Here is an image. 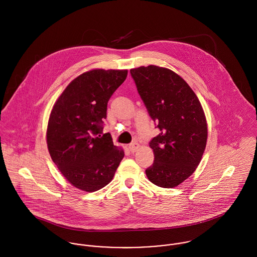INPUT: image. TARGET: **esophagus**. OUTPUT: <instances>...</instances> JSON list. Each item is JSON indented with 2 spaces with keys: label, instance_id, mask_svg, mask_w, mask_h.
Here are the masks:
<instances>
[{
  "label": "esophagus",
  "instance_id": "34e87169",
  "mask_svg": "<svg viewBox=\"0 0 257 257\" xmlns=\"http://www.w3.org/2000/svg\"><path fill=\"white\" fill-rule=\"evenodd\" d=\"M139 147H140V145H139L138 143H133V144H131V145L128 146V149H130V151H132V152H136V151L139 149Z\"/></svg>",
  "mask_w": 257,
  "mask_h": 257
}]
</instances>
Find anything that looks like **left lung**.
Listing matches in <instances>:
<instances>
[{
	"mask_svg": "<svg viewBox=\"0 0 257 257\" xmlns=\"http://www.w3.org/2000/svg\"><path fill=\"white\" fill-rule=\"evenodd\" d=\"M147 111L160 130L149 147L154 162L147 178L162 188H173L193 174L199 165L208 138L201 103L183 79L173 71L149 65L131 69Z\"/></svg>",
	"mask_w": 257,
	"mask_h": 257,
	"instance_id": "1",
	"label": "left lung"
}]
</instances>
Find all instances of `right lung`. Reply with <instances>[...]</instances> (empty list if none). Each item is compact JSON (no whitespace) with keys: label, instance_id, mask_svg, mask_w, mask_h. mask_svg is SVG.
Instances as JSON below:
<instances>
[{"label":"right lung","instance_id":"add662e5","mask_svg":"<svg viewBox=\"0 0 257 257\" xmlns=\"http://www.w3.org/2000/svg\"><path fill=\"white\" fill-rule=\"evenodd\" d=\"M127 70L95 69L78 76L51 110L46 142L50 156L74 187L95 192L110 183L124 152L103 134L108 102Z\"/></svg>","mask_w":257,"mask_h":257}]
</instances>
